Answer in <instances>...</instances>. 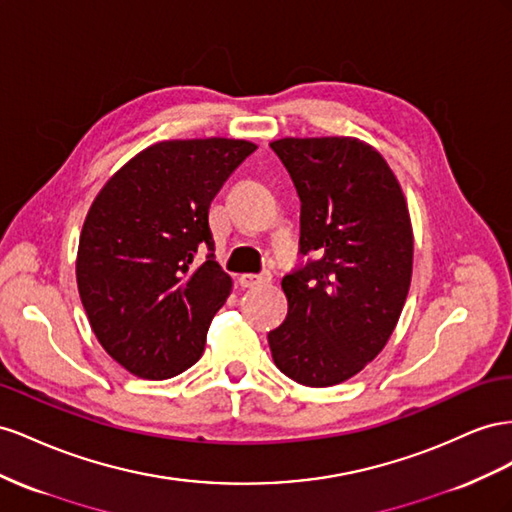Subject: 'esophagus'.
Instances as JSON below:
<instances>
[{
	"mask_svg": "<svg viewBox=\"0 0 512 512\" xmlns=\"http://www.w3.org/2000/svg\"><path fill=\"white\" fill-rule=\"evenodd\" d=\"M272 281V274L270 272H261V274H242L240 276V285L242 287H259V285H266Z\"/></svg>",
	"mask_w": 512,
	"mask_h": 512,
	"instance_id": "esophagus-1",
	"label": "esophagus"
}]
</instances>
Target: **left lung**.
<instances>
[{
	"instance_id": "1",
	"label": "left lung",
	"mask_w": 512,
	"mask_h": 512,
	"mask_svg": "<svg viewBox=\"0 0 512 512\" xmlns=\"http://www.w3.org/2000/svg\"><path fill=\"white\" fill-rule=\"evenodd\" d=\"M300 197L302 264L283 279L276 367L311 388L341 384L382 352L412 281L405 197L382 154L352 137L270 143Z\"/></svg>"
}]
</instances>
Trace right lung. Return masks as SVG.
<instances>
[{
	"mask_svg": "<svg viewBox=\"0 0 512 512\" xmlns=\"http://www.w3.org/2000/svg\"><path fill=\"white\" fill-rule=\"evenodd\" d=\"M253 152V143L221 137L156 143L87 212L79 296L100 345L133 375L167 379L201 358L231 291L214 257L210 203Z\"/></svg>",
	"mask_w": 512,
	"mask_h": 512,
	"instance_id": "obj_1",
	"label": "right lung"
}]
</instances>
